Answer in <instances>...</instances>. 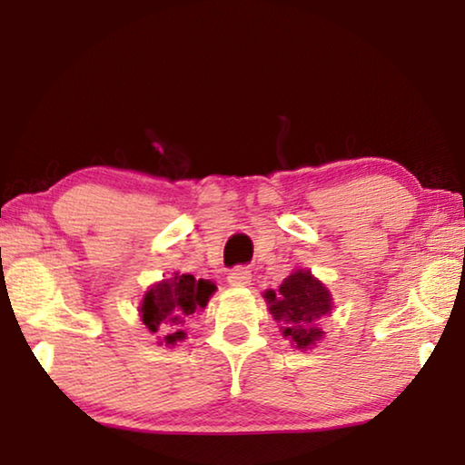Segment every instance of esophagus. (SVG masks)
Wrapping results in <instances>:
<instances>
[{
    "label": "esophagus",
    "instance_id": "1",
    "mask_svg": "<svg viewBox=\"0 0 465 465\" xmlns=\"http://www.w3.org/2000/svg\"><path fill=\"white\" fill-rule=\"evenodd\" d=\"M252 281V272L246 269V266H238V269L230 271L227 274V282H230L232 287H246L250 285Z\"/></svg>",
    "mask_w": 465,
    "mask_h": 465
}]
</instances>
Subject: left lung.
<instances>
[{"mask_svg": "<svg viewBox=\"0 0 465 465\" xmlns=\"http://www.w3.org/2000/svg\"><path fill=\"white\" fill-rule=\"evenodd\" d=\"M266 299L272 320L281 326L282 338H287L293 349H313L322 338L320 322L332 313L334 302L330 289L316 279L308 269H293V272L281 282L279 291L266 289Z\"/></svg>", "mask_w": 465, "mask_h": 465, "instance_id": "1", "label": "left lung"}]
</instances>
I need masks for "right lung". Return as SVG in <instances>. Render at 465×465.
<instances>
[{"label":"right lung","instance_id":"1","mask_svg":"<svg viewBox=\"0 0 465 465\" xmlns=\"http://www.w3.org/2000/svg\"><path fill=\"white\" fill-rule=\"evenodd\" d=\"M215 291L217 285L213 281H196L193 274L176 271L170 279L157 281L147 287L139 303V318L149 332L160 334L157 342L174 346L186 338L183 326L188 316L207 308Z\"/></svg>","mask_w":465,"mask_h":465}]
</instances>
